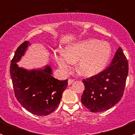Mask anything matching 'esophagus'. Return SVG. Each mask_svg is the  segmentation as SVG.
I'll use <instances>...</instances> for the list:
<instances>
[{
    "label": "esophagus",
    "mask_w": 135,
    "mask_h": 135,
    "mask_svg": "<svg viewBox=\"0 0 135 135\" xmlns=\"http://www.w3.org/2000/svg\"><path fill=\"white\" fill-rule=\"evenodd\" d=\"M74 82V80L73 79H69L68 80V85H71L73 82Z\"/></svg>",
    "instance_id": "1"
}]
</instances>
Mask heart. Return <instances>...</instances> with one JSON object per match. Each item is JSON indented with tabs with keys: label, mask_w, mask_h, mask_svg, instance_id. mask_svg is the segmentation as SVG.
<instances>
[{
	"label": "heart",
	"mask_w": 135,
	"mask_h": 135,
	"mask_svg": "<svg viewBox=\"0 0 135 135\" xmlns=\"http://www.w3.org/2000/svg\"><path fill=\"white\" fill-rule=\"evenodd\" d=\"M112 53V46L108 42L90 38L68 45L64 51H55L54 58L63 73H69L74 62L77 61V71L82 76L90 77L104 70Z\"/></svg>",
	"instance_id": "1"
}]
</instances>
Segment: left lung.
Here are the masks:
<instances>
[{
  "mask_svg": "<svg viewBox=\"0 0 135 135\" xmlns=\"http://www.w3.org/2000/svg\"><path fill=\"white\" fill-rule=\"evenodd\" d=\"M128 73V61L119 47L108 68L83 80L85 89L81 98L82 104L95 113L110 109L122 97Z\"/></svg>",
  "mask_w": 135,
  "mask_h": 135,
  "instance_id": "left-lung-1",
  "label": "left lung"
}]
</instances>
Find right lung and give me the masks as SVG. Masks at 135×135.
I'll use <instances>...</instances> for the list:
<instances>
[{
  "label": "right lung",
  "instance_id": "obj_1",
  "mask_svg": "<svg viewBox=\"0 0 135 135\" xmlns=\"http://www.w3.org/2000/svg\"><path fill=\"white\" fill-rule=\"evenodd\" d=\"M30 45V42L25 41L17 49L11 64V77L15 97L20 104L34 115H46L59 106L68 80L60 81L55 78L49 65L32 70L19 67L17 63Z\"/></svg>",
  "mask_w": 135,
  "mask_h": 135
}]
</instances>
